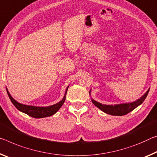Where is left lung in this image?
<instances>
[{"mask_svg":"<svg viewBox=\"0 0 157 157\" xmlns=\"http://www.w3.org/2000/svg\"><path fill=\"white\" fill-rule=\"evenodd\" d=\"M150 89L147 91L146 93L142 96L140 98L138 99L131 103H122V104H117V105H105V104H102L101 103L96 101L91 98V101L94 105H95L97 108L100 109L104 113L106 114H111V115L114 116H122L125 115V114H128L130 112L132 111L134 109L136 108L137 107L141 105L143 102L145 101L147 96L149 93ZM91 94V91H89V94Z\"/></svg>","mask_w":157,"mask_h":157,"instance_id":"8db88e82","label":"left lung"}]
</instances>
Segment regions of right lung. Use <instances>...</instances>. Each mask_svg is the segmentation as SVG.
<instances>
[{
  "label": "right lung",
  "mask_w": 157,
  "mask_h": 157,
  "mask_svg": "<svg viewBox=\"0 0 157 157\" xmlns=\"http://www.w3.org/2000/svg\"><path fill=\"white\" fill-rule=\"evenodd\" d=\"M68 86L66 88V93L64 94L63 98H62L61 101H59V103L54 104V105L47 107H37L33 105H28L19 103V102H17L16 100H14V99L12 98L7 88L6 90L10 99L12 103H13V105L16 107L17 110H19V111H21L25 114H28L29 116L38 119L47 117H50L52 115H53V114H55L56 112L61 108V107L64 103V102H65L66 96L67 94V91H68Z\"/></svg>",
  "instance_id": "add662e5"
}]
</instances>
